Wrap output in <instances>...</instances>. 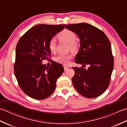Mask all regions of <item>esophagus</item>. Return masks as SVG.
<instances>
[{"instance_id": "esophagus-1", "label": "esophagus", "mask_w": 127, "mask_h": 127, "mask_svg": "<svg viewBox=\"0 0 127 127\" xmlns=\"http://www.w3.org/2000/svg\"><path fill=\"white\" fill-rule=\"evenodd\" d=\"M64 70L65 71H66L68 70V67L66 66H64Z\"/></svg>"}]
</instances>
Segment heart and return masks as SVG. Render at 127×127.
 Returning <instances> with one entry per match:
<instances>
[{
  "label": "heart",
  "instance_id": "b5f03b06",
  "mask_svg": "<svg viewBox=\"0 0 127 127\" xmlns=\"http://www.w3.org/2000/svg\"><path fill=\"white\" fill-rule=\"evenodd\" d=\"M58 39L62 41H64L69 44L70 47L72 50H75L77 47L76 43L75 42L76 40V36L73 32L68 29H65L61 32L58 35ZM48 48L52 52H55L56 48V43L55 40L51 39L48 41ZM71 56L70 55H59L56 58V61L59 63L63 64H67L69 59H70Z\"/></svg>",
  "mask_w": 127,
  "mask_h": 127
}]
</instances>
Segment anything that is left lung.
Returning <instances> with one entry per match:
<instances>
[{
  "label": "left lung",
  "instance_id": "obj_1",
  "mask_svg": "<svg viewBox=\"0 0 127 127\" xmlns=\"http://www.w3.org/2000/svg\"><path fill=\"white\" fill-rule=\"evenodd\" d=\"M65 28L76 33L80 40V48L75 62L83 67H72L74 88L88 98L99 96L110 84L114 68V57L108 37L103 32L86 23L71 24ZM86 65L89 67L83 68Z\"/></svg>",
  "mask_w": 127,
  "mask_h": 127
}]
</instances>
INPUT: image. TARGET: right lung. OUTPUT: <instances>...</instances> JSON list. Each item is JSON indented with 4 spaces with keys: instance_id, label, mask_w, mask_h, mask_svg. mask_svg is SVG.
Instances as JSON below:
<instances>
[{
    "instance_id": "1",
    "label": "right lung",
    "mask_w": 127,
    "mask_h": 127,
    "mask_svg": "<svg viewBox=\"0 0 127 127\" xmlns=\"http://www.w3.org/2000/svg\"><path fill=\"white\" fill-rule=\"evenodd\" d=\"M65 25H39L26 32L18 41L14 72L20 88L36 100L47 98L55 91L56 81L64 71L61 64L53 61L50 67L43 64L51 56L48 41Z\"/></svg>"
}]
</instances>
